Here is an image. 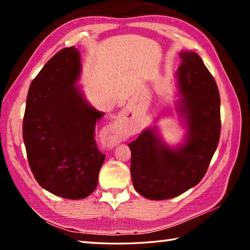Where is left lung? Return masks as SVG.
<instances>
[{
  "mask_svg": "<svg viewBox=\"0 0 250 250\" xmlns=\"http://www.w3.org/2000/svg\"><path fill=\"white\" fill-rule=\"evenodd\" d=\"M180 57L177 111L188 128L185 142L175 149L167 146L154 126L129 143L133 186L149 200L179 196L200 183L219 141L221 98L216 82L196 53L181 52Z\"/></svg>",
  "mask_w": 250,
  "mask_h": 250,
  "instance_id": "left-lung-1",
  "label": "left lung"
}]
</instances>
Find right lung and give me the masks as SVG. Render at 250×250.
Listing matches in <instances>:
<instances>
[{"instance_id": "right-lung-1", "label": "right lung", "mask_w": 250, "mask_h": 250, "mask_svg": "<svg viewBox=\"0 0 250 250\" xmlns=\"http://www.w3.org/2000/svg\"><path fill=\"white\" fill-rule=\"evenodd\" d=\"M82 64L71 46L54 55L29 86L23 140L35 180L54 195L82 200L95 191L104 161L95 140L104 112L83 98L76 83Z\"/></svg>"}]
</instances>
